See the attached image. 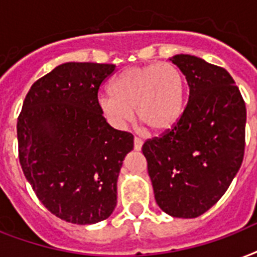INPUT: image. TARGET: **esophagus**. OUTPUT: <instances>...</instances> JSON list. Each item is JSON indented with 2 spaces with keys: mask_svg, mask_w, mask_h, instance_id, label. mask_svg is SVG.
Listing matches in <instances>:
<instances>
[{
  "mask_svg": "<svg viewBox=\"0 0 257 257\" xmlns=\"http://www.w3.org/2000/svg\"><path fill=\"white\" fill-rule=\"evenodd\" d=\"M133 147H135V150L140 151L143 147V140L140 137H135V140H133Z\"/></svg>",
  "mask_w": 257,
  "mask_h": 257,
  "instance_id": "esophagus-1",
  "label": "esophagus"
}]
</instances>
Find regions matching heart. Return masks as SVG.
Here are the masks:
<instances>
[{"label": "heart", "mask_w": 257, "mask_h": 257, "mask_svg": "<svg viewBox=\"0 0 257 257\" xmlns=\"http://www.w3.org/2000/svg\"><path fill=\"white\" fill-rule=\"evenodd\" d=\"M101 95L98 106L110 125L122 129L136 110L139 122L155 133L166 132L185 110V76L171 63H152L125 70Z\"/></svg>", "instance_id": "heart-1"}]
</instances>
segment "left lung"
I'll use <instances>...</instances> for the list:
<instances>
[{"instance_id": "left-lung-1", "label": "left lung", "mask_w": 257, "mask_h": 257, "mask_svg": "<svg viewBox=\"0 0 257 257\" xmlns=\"http://www.w3.org/2000/svg\"><path fill=\"white\" fill-rule=\"evenodd\" d=\"M189 83V101L171 129L143 144L155 199L164 213L195 218L232 183L245 150L246 109L225 68L175 55Z\"/></svg>"}]
</instances>
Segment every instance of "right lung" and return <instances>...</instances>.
Returning a JSON list of instances; mask_svg holds the SVG:
<instances>
[{"label": "right lung", "mask_w": 257, "mask_h": 257, "mask_svg": "<svg viewBox=\"0 0 257 257\" xmlns=\"http://www.w3.org/2000/svg\"><path fill=\"white\" fill-rule=\"evenodd\" d=\"M114 64H60L32 85L17 118L19 159L39 201L78 225L106 220L133 135L111 128L98 91Z\"/></svg>", "instance_id": "add662e5"}]
</instances>
